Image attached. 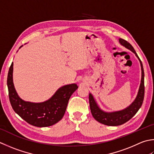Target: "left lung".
<instances>
[{
	"instance_id": "left-lung-1",
	"label": "left lung",
	"mask_w": 154,
	"mask_h": 154,
	"mask_svg": "<svg viewBox=\"0 0 154 154\" xmlns=\"http://www.w3.org/2000/svg\"><path fill=\"white\" fill-rule=\"evenodd\" d=\"M119 42L122 46L125 47L128 49L130 50L131 52H133L140 61L141 69V79L139 90H138L137 96L134 101L128 107L120 111L107 112V111L101 109L100 107L99 106L97 102L93 97V95L91 93H89V105L93 117L99 123L109 126H117L122 125L125 122H128L129 119H131L140 109L143 103L144 98V89L145 88H144V71L142 63H141L139 57L137 56L134 47L131 46L130 43H129L128 41L122 38H119Z\"/></svg>"
}]
</instances>
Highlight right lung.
<instances>
[{
    "instance_id": "add662e5",
    "label": "right lung",
    "mask_w": 154,
    "mask_h": 154,
    "mask_svg": "<svg viewBox=\"0 0 154 154\" xmlns=\"http://www.w3.org/2000/svg\"><path fill=\"white\" fill-rule=\"evenodd\" d=\"M22 47L23 45L20 48ZM13 74V63H12L7 77L11 106L21 118L36 127H49L59 122L64 116L71 95L78 88L77 84H69L60 87L47 101L40 103L26 101L19 97L14 88Z\"/></svg>"
}]
</instances>
